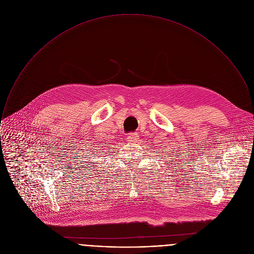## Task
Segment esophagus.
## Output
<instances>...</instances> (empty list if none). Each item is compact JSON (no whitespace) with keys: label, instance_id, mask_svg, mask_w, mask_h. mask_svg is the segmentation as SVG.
Listing matches in <instances>:
<instances>
[{"label":"esophagus","instance_id":"1","mask_svg":"<svg viewBox=\"0 0 254 254\" xmlns=\"http://www.w3.org/2000/svg\"><path fill=\"white\" fill-rule=\"evenodd\" d=\"M138 139H139V136H138L137 133H130V134H128V136H127V140H128L129 142H131V143L137 142Z\"/></svg>","mask_w":254,"mask_h":254}]
</instances>
